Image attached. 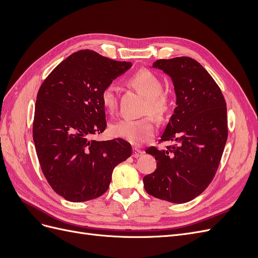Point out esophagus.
Segmentation results:
<instances>
[{"label": "esophagus", "mask_w": 258, "mask_h": 258, "mask_svg": "<svg viewBox=\"0 0 258 258\" xmlns=\"http://www.w3.org/2000/svg\"><path fill=\"white\" fill-rule=\"evenodd\" d=\"M132 152H134V153H132V156H134V157L135 158H138V157H141V156L143 155V151H141V150H139V148L138 147H135L134 148V150H132Z\"/></svg>", "instance_id": "1"}]
</instances>
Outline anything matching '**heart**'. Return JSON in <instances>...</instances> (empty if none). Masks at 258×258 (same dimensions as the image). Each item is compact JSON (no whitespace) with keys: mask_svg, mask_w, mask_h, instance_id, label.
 <instances>
[{"mask_svg":"<svg viewBox=\"0 0 258 258\" xmlns=\"http://www.w3.org/2000/svg\"><path fill=\"white\" fill-rule=\"evenodd\" d=\"M130 84L146 99L144 114H150L156 119H161L169 111V100L162 93V84L152 72L141 70L130 79ZM118 88L115 83L107 84L101 92V100L108 111H114L117 104ZM115 137L126 141L140 144L152 138L155 134V126L151 118L142 119H121L116 121L111 127Z\"/></svg>","mask_w":258,"mask_h":258,"instance_id":"heart-1","label":"heart"}]
</instances>
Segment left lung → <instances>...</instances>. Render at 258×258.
Here are the masks:
<instances>
[{
  "label": "left lung",
  "instance_id": "left-lung-1",
  "mask_svg": "<svg viewBox=\"0 0 258 258\" xmlns=\"http://www.w3.org/2000/svg\"><path fill=\"white\" fill-rule=\"evenodd\" d=\"M172 80L176 107L160 141L166 150L147 148L157 169L143 177L147 194L185 204L204 191L216 173L227 141V108L215 81L189 57L160 59L153 63Z\"/></svg>",
  "mask_w": 258,
  "mask_h": 258
}]
</instances>
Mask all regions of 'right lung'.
<instances>
[{"mask_svg":"<svg viewBox=\"0 0 258 258\" xmlns=\"http://www.w3.org/2000/svg\"><path fill=\"white\" fill-rule=\"evenodd\" d=\"M132 67L92 50L72 53L37 92L33 141L44 176L66 200L82 202L107 190L114 168L131 156L122 139L91 140L106 128L101 92Z\"/></svg>","mask_w":258,"mask_h":258,"instance_id":"right-lung-1","label":"right lung"}]
</instances>
